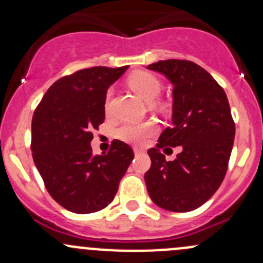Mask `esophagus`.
Instances as JSON below:
<instances>
[{"mask_svg": "<svg viewBox=\"0 0 263 263\" xmlns=\"http://www.w3.org/2000/svg\"><path fill=\"white\" fill-rule=\"evenodd\" d=\"M134 151H135V154H136V155H139V154L144 153V150H142V148H140V147H135Z\"/></svg>", "mask_w": 263, "mask_h": 263, "instance_id": "34e87169", "label": "esophagus"}]
</instances>
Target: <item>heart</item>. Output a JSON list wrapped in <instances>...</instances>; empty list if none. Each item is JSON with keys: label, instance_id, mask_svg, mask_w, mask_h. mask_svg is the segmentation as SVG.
I'll list each match as a JSON object with an SVG mask.
<instances>
[{"label": "heart", "instance_id": "obj_1", "mask_svg": "<svg viewBox=\"0 0 263 263\" xmlns=\"http://www.w3.org/2000/svg\"><path fill=\"white\" fill-rule=\"evenodd\" d=\"M127 82L136 94H139L147 102L155 99L163 89L160 79L154 75L153 72L144 70L132 72L127 79ZM109 97L110 95L108 94L105 98V109L107 110L109 109ZM160 104L163 105L164 103L160 102ZM156 131H158V124L154 121L127 122L117 128L116 136L122 141L140 146V145H144L148 137L153 136Z\"/></svg>", "mask_w": 263, "mask_h": 263}]
</instances>
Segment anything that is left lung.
<instances>
[{
    "label": "left lung",
    "mask_w": 263,
    "mask_h": 263,
    "mask_svg": "<svg viewBox=\"0 0 263 263\" xmlns=\"http://www.w3.org/2000/svg\"><path fill=\"white\" fill-rule=\"evenodd\" d=\"M147 68L164 73L173 84V126L147 151V192L159 208L187 213L213 197L224 181L235 123L224 89L197 63L165 60ZM171 146H181L182 151L169 162L160 150Z\"/></svg>",
    "instance_id": "8db88e82"
}]
</instances>
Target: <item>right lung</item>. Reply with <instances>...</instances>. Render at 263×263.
Wrapping results in <instances>:
<instances>
[{
    "mask_svg": "<svg viewBox=\"0 0 263 263\" xmlns=\"http://www.w3.org/2000/svg\"><path fill=\"white\" fill-rule=\"evenodd\" d=\"M127 66L84 68L63 76L47 90L31 119V154L53 200L71 213L107 208L135 158L124 142L94 156L92 131L105 118V97Z\"/></svg>",
    "mask_w": 263,
    "mask_h": 263,
    "instance_id": "obj_1",
    "label": "right lung"
}]
</instances>
